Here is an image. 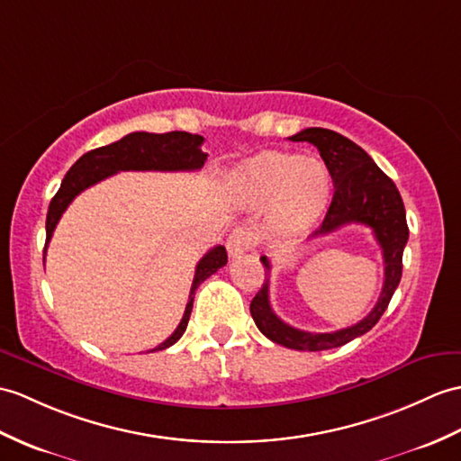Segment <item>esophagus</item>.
I'll use <instances>...</instances> for the list:
<instances>
[{"label": "esophagus", "mask_w": 461, "mask_h": 461, "mask_svg": "<svg viewBox=\"0 0 461 461\" xmlns=\"http://www.w3.org/2000/svg\"><path fill=\"white\" fill-rule=\"evenodd\" d=\"M255 245V233L249 228H235L228 238V251L231 257H240Z\"/></svg>", "instance_id": "1"}]
</instances>
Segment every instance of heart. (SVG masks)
Wrapping results in <instances>:
<instances>
[{"mask_svg":"<svg viewBox=\"0 0 461 461\" xmlns=\"http://www.w3.org/2000/svg\"><path fill=\"white\" fill-rule=\"evenodd\" d=\"M231 185L248 206H271L276 202L275 230L294 235L304 231L322 212L330 176L326 167L314 158L265 151L245 160L233 173Z\"/></svg>","mask_w":461,"mask_h":461,"instance_id":"obj_1","label":"heart"}]
</instances>
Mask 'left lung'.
I'll return each mask as SVG.
<instances>
[{
  "mask_svg": "<svg viewBox=\"0 0 461 461\" xmlns=\"http://www.w3.org/2000/svg\"><path fill=\"white\" fill-rule=\"evenodd\" d=\"M288 139L312 143L326 163L331 182H334L331 204L314 238L328 235L341 226H348V223H363V226L373 230L384 261L383 291L371 312L361 322L349 328L326 331V334H312V331L285 324L273 312L269 303L271 263L265 255L261 257V263L265 265V283L249 306L257 328L261 330L263 336L279 346L301 351H322L348 344L379 322L401 283L402 251L406 241H409V226H406L402 198L394 182L383 173L375 160L359 145L336 131L324 130V127H308V130Z\"/></svg>",
  "mask_w": 461,
  "mask_h": 461,
  "instance_id": "left-lung-1",
  "label": "left lung"
}]
</instances>
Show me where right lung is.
<instances>
[{
  "instance_id": "add662e5",
  "label": "right lung",
  "mask_w": 461,
  "mask_h": 461,
  "mask_svg": "<svg viewBox=\"0 0 461 461\" xmlns=\"http://www.w3.org/2000/svg\"><path fill=\"white\" fill-rule=\"evenodd\" d=\"M202 143H204V137L192 135L186 131H135L125 135L120 141H115L112 145L94 149V151L82 155L77 163L70 167L67 176L62 178V185L55 198L50 200L47 213V241L42 261H45L47 245L52 238V231H55L60 216L82 190L94 186L95 182L108 178L115 173H120V170H170V173H173V170H198L204 167L208 158V155L202 151ZM226 263L228 253L223 245H216V248L210 249L202 257L196 265L194 281H192L185 316H182L180 324L176 326L173 334L151 351H160L176 344L188 326L196 288L204 283L210 275L221 269Z\"/></svg>"
}]
</instances>
